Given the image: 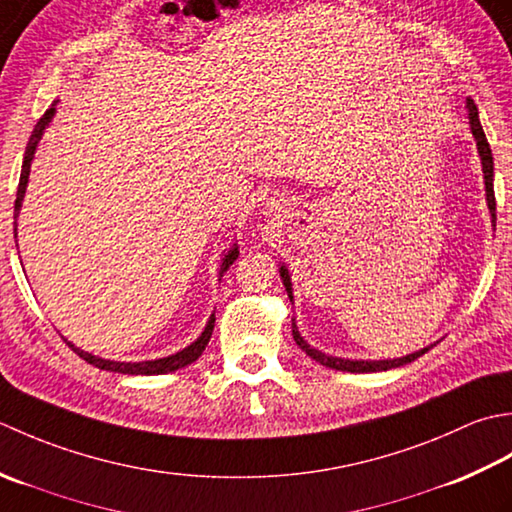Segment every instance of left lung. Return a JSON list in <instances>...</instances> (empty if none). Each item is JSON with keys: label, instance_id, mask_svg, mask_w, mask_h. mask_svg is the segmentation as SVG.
<instances>
[{"label": "left lung", "instance_id": "obj_1", "mask_svg": "<svg viewBox=\"0 0 512 512\" xmlns=\"http://www.w3.org/2000/svg\"><path fill=\"white\" fill-rule=\"evenodd\" d=\"M466 110H468V123H471V132L477 141V152H479V159H482V170H484V185H486V201H488V210L490 216H493V223H495V190H493V152H490V145L486 141V134L482 130V123H479V114H477V106L473 103V99H466ZM280 278H283V285L287 289V296L289 300H294V294H291V278H289V271L283 265L280 267ZM291 333H294V340L298 347L307 353L309 358H314L316 362H320L322 367H329V369H336V371H349V373H373V371H389L395 367H402V364H409L413 360H417L420 356H424L426 351L431 347H426L422 351H415L409 353V356L404 358H395V360H344V358H333L327 356V353H322L314 347H309L305 342V338L298 333L296 327V320H291Z\"/></svg>", "mask_w": 512, "mask_h": 512}]
</instances>
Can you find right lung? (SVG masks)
<instances>
[{"mask_svg":"<svg viewBox=\"0 0 512 512\" xmlns=\"http://www.w3.org/2000/svg\"><path fill=\"white\" fill-rule=\"evenodd\" d=\"M52 117H55V106L48 108L44 117H41V119L37 121L35 130H33V134H30L28 145H26V154H24V163H22V176H19V187H17V198H15V236H17V216H19V210H22V201H24L26 185H28L30 163H33L37 143H39V139H41V134H44L46 125L52 121ZM236 258H238V247L234 245V247L227 252V256L223 258L221 276L225 274V271L229 269V265H232ZM214 320H216V318H214V314H212L210 320H207L205 331L190 344V347H185L183 351L172 353V356L159 358V360H143V362H114V360H103V358L92 356V353H88V351H81L79 347H75V344L68 342L66 338H64V340H66L68 347L77 353L79 358H83L88 364H95V367H99V369H103V371L125 373V375H161V373H172V371H176V369H183V367H187V364H192V362L198 360V356H201V353L205 351L207 342H210V338H212Z\"/></svg>","mask_w":512,"mask_h":512,"instance_id":"right-lung-1","label":"right lung"}]
</instances>
